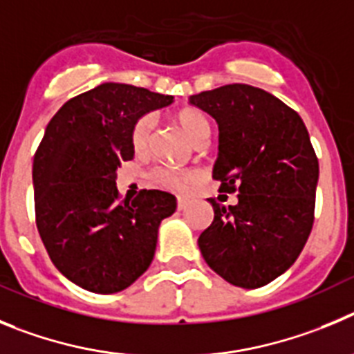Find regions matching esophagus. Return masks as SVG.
<instances>
[{
    "label": "esophagus",
    "mask_w": 354,
    "mask_h": 354,
    "mask_svg": "<svg viewBox=\"0 0 354 354\" xmlns=\"http://www.w3.org/2000/svg\"><path fill=\"white\" fill-rule=\"evenodd\" d=\"M187 206H189V201L183 199V197H180V199H178V209H180V212H183V209H187Z\"/></svg>",
    "instance_id": "34e87169"
}]
</instances>
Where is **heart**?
I'll return each mask as SVG.
<instances>
[{
    "label": "heart",
    "mask_w": 354,
    "mask_h": 354,
    "mask_svg": "<svg viewBox=\"0 0 354 354\" xmlns=\"http://www.w3.org/2000/svg\"><path fill=\"white\" fill-rule=\"evenodd\" d=\"M178 125L183 129V132L189 136V139L192 142H196L197 139H201L205 133H209V123L206 120L205 114L197 113V111H181L176 116ZM155 120L153 116H141L138 122L133 123L132 132H130V142H132V148L141 153L148 148L149 138H151V130H153ZM157 183H160L162 187H167L171 190H185L190 183L197 180L196 171H178L173 167H157V169L151 173Z\"/></svg>",
    "instance_id": "heart-1"
}]
</instances>
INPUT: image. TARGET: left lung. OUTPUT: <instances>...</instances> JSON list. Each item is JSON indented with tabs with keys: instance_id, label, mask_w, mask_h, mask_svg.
Here are the masks:
<instances>
[{
	"instance_id": "8db88e82",
	"label": "left lung",
	"mask_w": 354,
	"mask_h": 354,
	"mask_svg": "<svg viewBox=\"0 0 354 354\" xmlns=\"http://www.w3.org/2000/svg\"><path fill=\"white\" fill-rule=\"evenodd\" d=\"M218 125L213 178L238 203L213 206L197 245L229 284L256 289L292 266L314 224L319 164L298 113L268 91L227 84L189 98Z\"/></svg>"
}]
</instances>
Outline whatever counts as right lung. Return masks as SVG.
Wrapping results in <instances>:
<instances>
[{"mask_svg": "<svg viewBox=\"0 0 354 354\" xmlns=\"http://www.w3.org/2000/svg\"><path fill=\"white\" fill-rule=\"evenodd\" d=\"M171 95L104 82L68 100L47 125L33 158L37 227L54 266L79 288L111 295L132 286L155 256L158 225L176 197L141 190L118 201L122 162L132 160L130 132Z\"/></svg>", "mask_w": 354, "mask_h": 354, "instance_id": "add662e5", "label": "right lung"}]
</instances>
